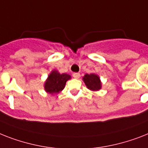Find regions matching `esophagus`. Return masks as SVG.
Returning a JSON list of instances; mask_svg holds the SVG:
<instances>
[{"label":"esophagus","instance_id":"1","mask_svg":"<svg viewBox=\"0 0 148 148\" xmlns=\"http://www.w3.org/2000/svg\"><path fill=\"white\" fill-rule=\"evenodd\" d=\"M73 77H74V78H76V79H78V78H80V74H79V73H74V74H73Z\"/></svg>","mask_w":148,"mask_h":148}]
</instances>
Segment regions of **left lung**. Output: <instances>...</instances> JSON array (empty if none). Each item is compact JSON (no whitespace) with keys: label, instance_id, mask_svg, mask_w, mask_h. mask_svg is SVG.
Listing matches in <instances>:
<instances>
[{"label":"left lung","instance_id":"1","mask_svg":"<svg viewBox=\"0 0 148 148\" xmlns=\"http://www.w3.org/2000/svg\"><path fill=\"white\" fill-rule=\"evenodd\" d=\"M83 80L87 89L92 91H98L102 88V83L99 75L92 73V74H86L83 77Z\"/></svg>","mask_w":148,"mask_h":148}]
</instances>
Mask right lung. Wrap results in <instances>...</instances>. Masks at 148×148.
I'll list each match as a JSON object with an SVG mask.
<instances>
[{"label":"right lung","instance_id":"1","mask_svg":"<svg viewBox=\"0 0 148 148\" xmlns=\"http://www.w3.org/2000/svg\"><path fill=\"white\" fill-rule=\"evenodd\" d=\"M71 76L68 74H60L57 70L51 71L44 84V89L46 93L51 95L58 94L65 86L66 82Z\"/></svg>","mask_w":148,"mask_h":148}]
</instances>
